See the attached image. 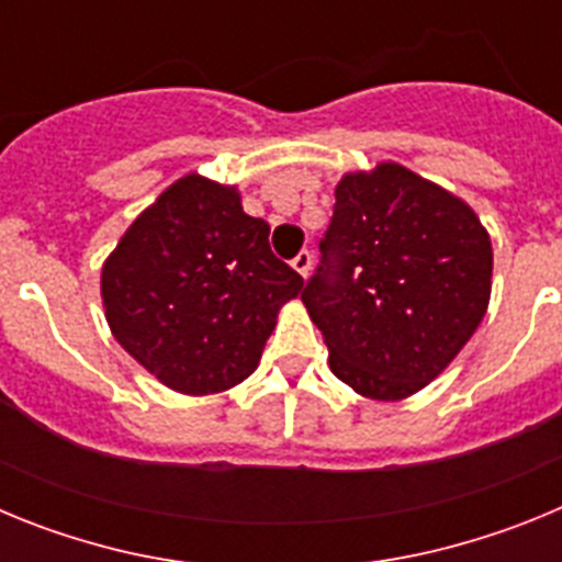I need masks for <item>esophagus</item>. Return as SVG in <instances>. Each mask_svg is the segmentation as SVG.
Here are the masks:
<instances>
[{"label": "esophagus", "instance_id": "esophagus-1", "mask_svg": "<svg viewBox=\"0 0 562 562\" xmlns=\"http://www.w3.org/2000/svg\"><path fill=\"white\" fill-rule=\"evenodd\" d=\"M292 267H295L297 272H301V276H310V270H312V252L310 250H301L297 252L295 258H292Z\"/></svg>", "mask_w": 562, "mask_h": 562}]
</instances>
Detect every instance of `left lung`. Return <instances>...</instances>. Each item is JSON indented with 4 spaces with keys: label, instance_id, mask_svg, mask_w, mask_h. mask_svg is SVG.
Segmentation results:
<instances>
[{
    "label": "left lung",
    "instance_id": "8db88e82",
    "mask_svg": "<svg viewBox=\"0 0 562 562\" xmlns=\"http://www.w3.org/2000/svg\"><path fill=\"white\" fill-rule=\"evenodd\" d=\"M301 301L337 380L405 400L464 349L490 304L493 245L470 205L382 162L346 173Z\"/></svg>",
    "mask_w": 562,
    "mask_h": 562
}]
</instances>
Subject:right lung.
Masks as SVG:
<instances>
[{"label": "right lung", "instance_id": "1", "mask_svg": "<svg viewBox=\"0 0 562 562\" xmlns=\"http://www.w3.org/2000/svg\"><path fill=\"white\" fill-rule=\"evenodd\" d=\"M304 278L272 256L270 225L236 188L188 173L132 222L101 276L114 340L180 394L227 391L256 371L278 310Z\"/></svg>", "mask_w": 562, "mask_h": 562}]
</instances>
